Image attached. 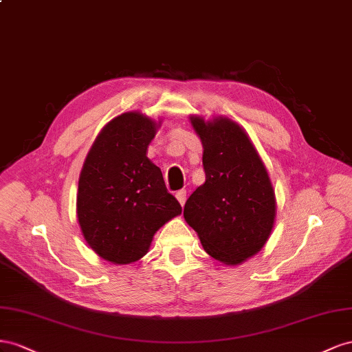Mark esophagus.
Wrapping results in <instances>:
<instances>
[{"label": "esophagus", "mask_w": 352, "mask_h": 352, "mask_svg": "<svg viewBox=\"0 0 352 352\" xmlns=\"http://www.w3.org/2000/svg\"><path fill=\"white\" fill-rule=\"evenodd\" d=\"M175 197H177V200L179 202V205L184 206L186 199H187V192H186V190H179V192L175 193Z\"/></svg>", "instance_id": "esophagus-1"}]
</instances>
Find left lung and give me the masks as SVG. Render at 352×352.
Segmentation results:
<instances>
[{"mask_svg":"<svg viewBox=\"0 0 352 352\" xmlns=\"http://www.w3.org/2000/svg\"><path fill=\"white\" fill-rule=\"evenodd\" d=\"M190 122L204 146L206 177L187 199L184 219L209 256L240 265L265 246L273 232L277 205L268 170L234 120L192 115Z\"/></svg>","mask_w":352,"mask_h":352,"instance_id":"8db88e82","label":"left lung"}]
</instances>
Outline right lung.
I'll use <instances>...</instances> for the list:
<instances>
[{
  "label": "right lung",
  "instance_id": "right-lung-1",
  "mask_svg": "<svg viewBox=\"0 0 352 352\" xmlns=\"http://www.w3.org/2000/svg\"><path fill=\"white\" fill-rule=\"evenodd\" d=\"M162 120L133 110L107 122L89 148L78 182L76 217L88 246L109 263L143 258L157 230L182 214L147 147Z\"/></svg>",
  "mask_w": 352,
  "mask_h": 352
}]
</instances>
